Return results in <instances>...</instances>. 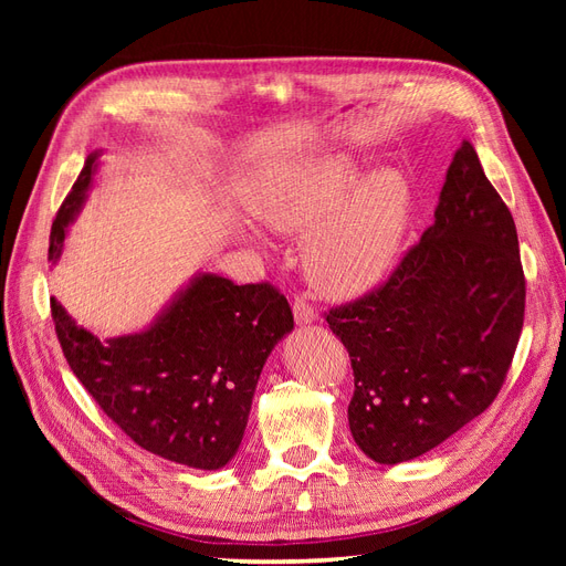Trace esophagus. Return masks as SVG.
<instances>
[{"mask_svg": "<svg viewBox=\"0 0 566 566\" xmlns=\"http://www.w3.org/2000/svg\"><path fill=\"white\" fill-rule=\"evenodd\" d=\"M293 314H295L297 323H314V321H318V312L304 297H295Z\"/></svg>", "mask_w": 566, "mask_h": 566, "instance_id": "34e87169", "label": "esophagus"}]
</instances>
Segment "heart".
<instances>
[{"label":"heart","instance_id":"b5f03b06","mask_svg":"<svg viewBox=\"0 0 566 566\" xmlns=\"http://www.w3.org/2000/svg\"><path fill=\"white\" fill-rule=\"evenodd\" d=\"M252 212L271 231L312 235L304 271L321 295L352 300L378 287L399 260L413 191L397 169L361 179L347 156L293 163L252 196Z\"/></svg>","mask_w":566,"mask_h":566}]
</instances>
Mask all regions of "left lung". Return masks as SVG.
<instances>
[{
	"mask_svg": "<svg viewBox=\"0 0 566 566\" xmlns=\"http://www.w3.org/2000/svg\"><path fill=\"white\" fill-rule=\"evenodd\" d=\"M524 300L515 219L462 142L420 243L382 285L325 316L352 358L356 447L397 465L482 416L515 356Z\"/></svg>",
	"mask_w": 566,
	"mask_h": 566,
	"instance_id": "8db88e82",
	"label": "left lung"
}]
</instances>
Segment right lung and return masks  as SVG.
Here are the masks:
<instances>
[{
	"label": "right lung",
	"mask_w": 566,
	"mask_h": 566,
	"mask_svg": "<svg viewBox=\"0 0 566 566\" xmlns=\"http://www.w3.org/2000/svg\"><path fill=\"white\" fill-rule=\"evenodd\" d=\"M84 163L51 224L49 260L63 250L96 172ZM65 361L101 410L142 449L196 470H219L241 447L256 380L293 310L269 283L200 273L144 333L98 339L51 300Z\"/></svg>",
	"instance_id": "obj_1"
}]
</instances>
